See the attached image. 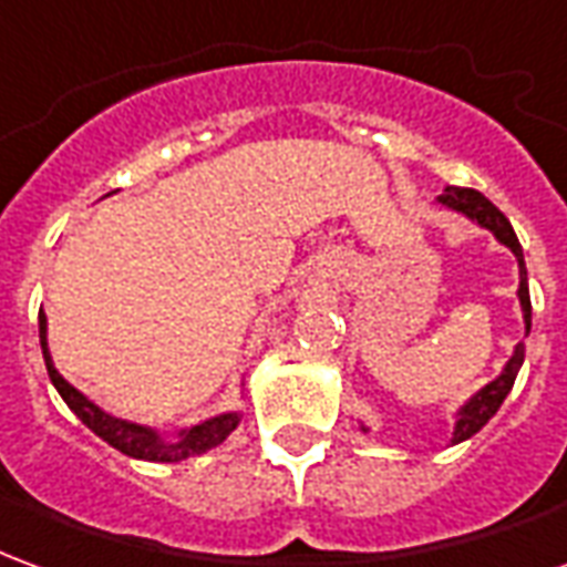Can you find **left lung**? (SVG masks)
Listing matches in <instances>:
<instances>
[{
  "label": "left lung",
  "mask_w": 567,
  "mask_h": 567,
  "mask_svg": "<svg viewBox=\"0 0 567 567\" xmlns=\"http://www.w3.org/2000/svg\"><path fill=\"white\" fill-rule=\"evenodd\" d=\"M443 206H450V209L462 212L467 218H474L480 227H486L492 234L498 236V243L511 248L516 260H519V303H523V316H525V331H532V297H528V279H525V260H523V246H519V239L513 234L511 221H507V215L486 199L480 190L474 187H446V194L440 197ZM525 361V349L523 346H516V352L507 361V368L501 373L498 380L488 382L486 389L480 394H474L467 404L462 406V413H458V422H455V434H452V443H462V440L474 437L480 427L486 425L488 419L498 413V406L504 404V398L511 394L513 382H516V373L523 368Z\"/></svg>",
  "instance_id": "left-lung-1"
}]
</instances>
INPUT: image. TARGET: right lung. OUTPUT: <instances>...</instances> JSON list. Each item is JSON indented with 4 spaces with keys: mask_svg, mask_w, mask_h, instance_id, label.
I'll return each instance as SVG.
<instances>
[{
    "mask_svg": "<svg viewBox=\"0 0 567 567\" xmlns=\"http://www.w3.org/2000/svg\"><path fill=\"white\" fill-rule=\"evenodd\" d=\"M44 331H48V321H44V312H39V340H42L44 352V368H48V377L54 382V389L60 392V398L66 401L69 410L91 427L96 437H103L109 446H115L117 452H124L130 458H142V462H185L190 455H199V452L218 446L236 425H239V413H224V416H215L209 422H199V425L187 427L175 440H163L157 431L151 427L133 425V422H124V419H115L103 413L100 406L91 404L79 389H72L60 373H56L54 361L48 355V343H44Z\"/></svg>",
    "mask_w": 567,
    "mask_h": 567,
    "instance_id": "add662e5",
    "label": "right lung"
}]
</instances>
